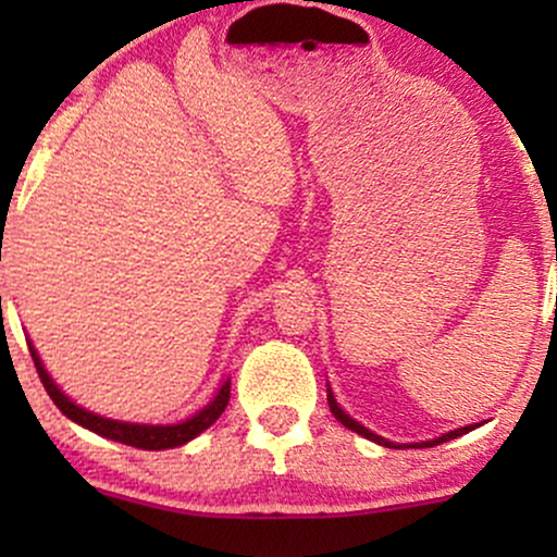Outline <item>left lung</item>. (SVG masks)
<instances>
[{
    "instance_id": "obj_1",
    "label": "left lung",
    "mask_w": 557,
    "mask_h": 557,
    "mask_svg": "<svg viewBox=\"0 0 557 557\" xmlns=\"http://www.w3.org/2000/svg\"><path fill=\"white\" fill-rule=\"evenodd\" d=\"M327 403H330V411H332V417H335L337 421H341L343 426H348L350 432L361 434V437L372 440V443H376V445H385V447H406V445H400V443H389V440L380 437V434H374L372 430H367V426H363L361 421L350 419V413H345V411H343V408H341V403L335 400V395H332V389H330V387H327ZM471 430H476V426H474V424H469V426H461V430L445 432V434H440V437H434V440H426V443H413V447H432V445H443V443H447V440H456V437H461V434H469Z\"/></svg>"
}]
</instances>
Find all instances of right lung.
I'll return each instance as SVG.
<instances>
[{
    "mask_svg": "<svg viewBox=\"0 0 557 557\" xmlns=\"http://www.w3.org/2000/svg\"><path fill=\"white\" fill-rule=\"evenodd\" d=\"M28 350L30 356H34L36 372L41 376L49 398L54 400V406L60 408L70 421H75V424L83 426V430L99 434V437L114 440V443H123L131 447H140V450H168V447H181L185 443H190V440L198 437L203 430H209V426L222 417V411H225L230 400V376H227V380L220 385V389H216L214 398L209 400L201 411H196L194 417H188L185 421H177V424H133V421L107 419L94 411H86V408L78 406V403L70 400L67 395L57 387V382L52 380V374L47 372L41 356H38V350L34 348V343L30 341H28Z\"/></svg>",
    "mask_w": 557,
    "mask_h": 557,
    "instance_id": "add662e5",
    "label": "right lung"
}]
</instances>
